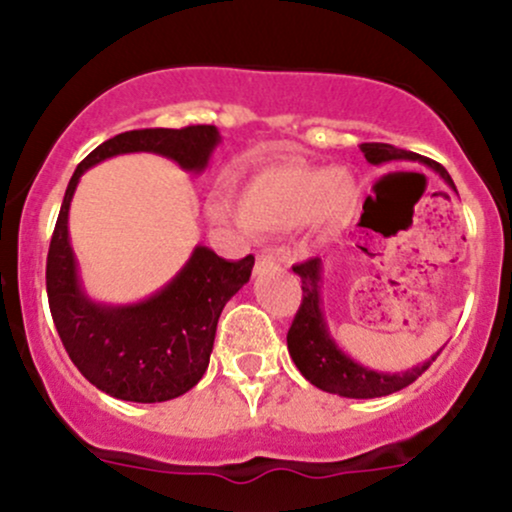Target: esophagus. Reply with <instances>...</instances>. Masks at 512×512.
<instances>
[{
	"mask_svg": "<svg viewBox=\"0 0 512 512\" xmlns=\"http://www.w3.org/2000/svg\"><path fill=\"white\" fill-rule=\"evenodd\" d=\"M276 267V260L272 255H260L257 257V264H255V274H262L264 269H272Z\"/></svg>",
	"mask_w": 512,
	"mask_h": 512,
	"instance_id": "esophagus-1",
	"label": "esophagus"
}]
</instances>
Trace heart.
<instances>
[{
  "instance_id": "heart-1",
  "label": "heart",
  "mask_w": 512,
  "mask_h": 512,
  "mask_svg": "<svg viewBox=\"0 0 512 512\" xmlns=\"http://www.w3.org/2000/svg\"><path fill=\"white\" fill-rule=\"evenodd\" d=\"M361 185L346 168L269 166L250 175L233 197L238 221L257 233H281L313 223L334 231L358 207Z\"/></svg>"
}]
</instances>
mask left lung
<instances>
[{
  "label": "left lung",
  "instance_id": "8db88e82",
  "mask_svg": "<svg viewBox=\"0 0 512 512\" xmlns=\"http://www.w3.org/2000/svg\"><path fill=\"white\" fill-rule=\"evenodd\" d=\"M361 151L366 154V161L373 163V166H385V163H424V166L436 170L452 192H457L448 170L440 166V163L431 161V158H424L407 149H397L392 144H361ZM293 274L301 276L303 281V303L298 308L289 334H286V344H289V354L296 368L303 373V378L310 380L315 387H320V390L349 399L392 395V392L414 383L443 351V346H440L436 354L426 358L424 363H416V366L402 370V373H387V370L363 366V363L354 361L337 344V339L330 332V325H327L325 298H322V257H313V260L296 264Z\"/></svg>",
  "mask_w": 512,
  "mask_h": 512
}]
</instances>
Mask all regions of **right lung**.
Instances as JSON below:
<instances>
[{
    "mask_svg": "<svg viewBox=\"0 0 512 512\" xmlns=\"http://www.w3.org/2000/svg\"><path fill=\"white\" fill-rule=\"evenodd\" d=\"M219 144L214 125L132 129L93 149L69 180L45 269L50 313L74 366L105 395L154 404L192 390L209 366L223 305L248 284L255 257L228 262L207 245H195L180 272L151 296L122 305L96 301L84 289L69 240L76 185L105 158L142 151L199 175Z\"/></svg>",
    "mask_w": 512,
    "mask_h": 512,
    "instance_id": "1",
    "label": "right lung"
}]
</instances>
